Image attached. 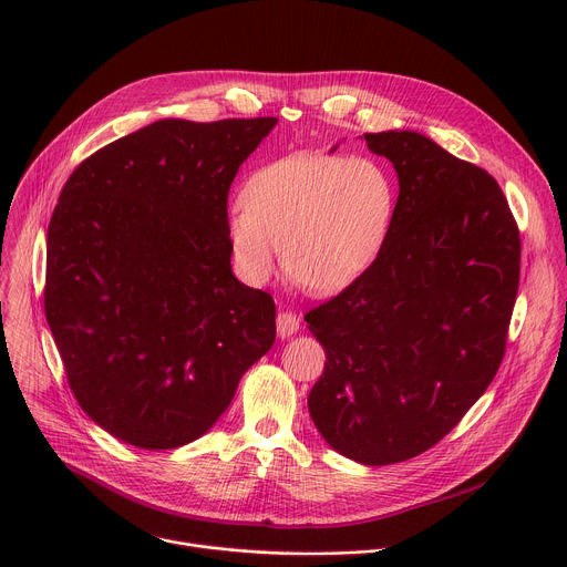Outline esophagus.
<instances>
[{"mask_svg": "<svg viewBox=\"0 0 567 567\" xmlns=\"http://www.w3.org/2000/svg\"><path fill=\"white\" fill-rule=\"evenodd\" d=\"M276 326H278V337H280V339H289V337H293V334L298 332L300 322H298L296 313H291V311H280L278 318H276Z\"/></svg>", "mask_w": 567, "mask_h": 567, "instance_id": "1", "label": "esophagus"}]
</instances>
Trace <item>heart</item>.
<instances>
[{
    "label": "heart",
    "mask_w": 567,
    "mask_h": 567,
    "mask_svg": "<svg viewBox=\"0 0 567 567\" xmlns=\"http://www.w3.org/2000/svg\"><path fill=\"white\" fill-rule=\"evenodd\" d=\"M394 215V186L370 156L293 154L256 171L228 210L226 235L247 282L265 285L280 256L316 296L350 287L374 262Z\"/></svg>",
    "instance_id": "1"
}]
</instances>
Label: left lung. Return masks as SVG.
<instances>
[{"mask_svg":"<svg viewBox=\"0 0 567 567\" xmlns=\"http://www.w3.org/2000/svg\"><path fill=\"white\" fill-rule=\"evenodd\" d=\"M363 136L392 164L399 197L374 262L305 316L326 350L307 409L337 453L383 466L437 444L494 381L520 237L489 173L420 132Z\"/></svg>","mask_w":567,"mask_h":567,"instance_id":"left-lung-1","label":"left lung"}]
</instances>
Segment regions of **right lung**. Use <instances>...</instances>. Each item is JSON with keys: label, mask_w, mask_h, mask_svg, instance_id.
Returning <instances> with one entry per match:
<instances>
[{"label": "right lung", "mask_w": 567, "mask_h": 567, "mask_svg": "<svg viewBox=\"0 0 567 567\" xmlns=\"http://www.w3.org/2000/svg\"><path fill=\"white\" fill-rule=\"evenodd\" d=\"M278 118H161L80 164L47 233L44 311L69 385L116 440L208 433L276 341V305L233 276L228 188Z\"/></svg>", "instance_id": "add662e5"}]
</instances>
